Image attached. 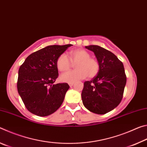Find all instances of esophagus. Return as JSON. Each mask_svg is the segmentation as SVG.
Returning a JSON list of instances; mask_svg holds the SVG:
<instances>
[{"mask_svg":"<svg viewBox=\"0 0 147 147\" xmlns=\"http://www.w3.org/2000/svg\"><path fill=\"white\" fill-rule=\"evenodd\" d=\"M74 82H71V83H69V86L71 87L74 85Z\"/></svg>","mask_w":147,"mask_h":147,"instance_id":"esophagus-1","label":"esophagus"}]
</instances>
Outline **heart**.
Returning <instances> with one entry per match:
<instances>
[{"label":"heart","instance_id":"b5f03b06","mask_svg":"<svg viewBox=\"0 0 147 147\" xmlns=\"http://www.w3.org/2000/svg\"><path fill=\"white\" fill-rule=\"evenodd\" d=\"M72 63L76 64L74 68L76 70L61 74L59 80L63 82H74L88 76L89 78H93L99 71L97 60L91 58L90 54L84 49L71 51L69 53V58L65 53L61 54L56 60L57 68L60 72L69 71L71 68Z\"/></svg>","mask_w":147,"mask_h":147}]
</instances>
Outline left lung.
Listing matches in <instances>:
<instances>
[{"mask_svg": "<svg viewBox=\"0 0 147 147\" xmlns=\"http://www.w3.org/2000/svg\"><path fill=\"white\" fill-rule=\"evenodd\" d=\"M93 51L99 64L98 74L86 81L82 92L84 106L91 112L105 114L121 102L126 76L122 61L115 54L98 45L86 46Z\"/></svg>", "mask_w": 147, "mask_h": 147, "instance_id": "left-lung-1", "label": "left lung"}]
</instances>
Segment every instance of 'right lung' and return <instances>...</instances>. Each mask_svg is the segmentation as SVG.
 Returning a JSON list of instances; mask_svg holds the SVG:
<instances>
[{
  "label": "right lung",
  "mask_w": 147,
  "mask_h": 147,
  "mask_svg": "<svg viewBox=\"0 0 147 147\" xmlns=\"http://www.w3.org/2000/svg\"><path fill=\"white\" fill-rule=\"evenodd\" d=\"M71 46H47L29 55L19 67L17 91L30 112L48 116L63 103L69 86L54 84L58 76L56 60Z\"/></svg>",
  "instance_id": "1"
}]
</instances>
